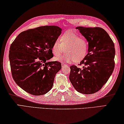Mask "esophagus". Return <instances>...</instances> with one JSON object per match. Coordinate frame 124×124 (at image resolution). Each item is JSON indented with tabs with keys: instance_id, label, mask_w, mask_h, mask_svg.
Returning a JSON list of instances; mask_svg holds the SVG:
<instances>
[{
	"instance_id": "1",
	"label": "esophagus",
	"mask_w": 124,
	"mask_h": 124,
	"mask_svg": "<svg viewBox=\"0 0 124 124\" xmlns=\"http://www.w3.org/2000/svg\"><path fill=\"white\" fill-rule=\"evenodd\" d=\"M62 67H64V66H68V65H67L65 64H62Z\"/></svg>"
}]
</instances>
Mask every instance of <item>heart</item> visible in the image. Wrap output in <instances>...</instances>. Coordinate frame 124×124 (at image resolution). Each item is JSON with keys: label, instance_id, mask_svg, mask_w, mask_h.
<instances>
[{"label": "heart", "instance_id": "1", "mask_svg": "<svg viewBox=\"0 0 124 124\" xmlns=\"http://www.w3.org/2000/svg\"><path fill=\"white\" fill-rule=\"evenodd\" d=\"M60 40H56L54 43L52 53L56 56H59L65 51L66 54L56 58V60L62 62H79L88 53V42L75 32H66L60 37Z\"/></svg>", "mask_w": 124, "mask_h": 124}]
</instances>
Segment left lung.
<instances>
[{
    "label": "left lung",
    "instance_id": "1",
    "mask_svg": "<svg viewBox=\"0 0 124 124\" xmlns=\"http://www.w3.org/2000/svg\"><path fill=\"white\" fill-rule=\"evenodd\" d=\"M76 29L88 42L89 48L80 62L84 65L83 69L70 66L69 79L78 92L94 94L106 83L114 70V44L102 28L77 27Z\"/></svg>",
    "mask_w": 124,
    "mask_h": 124
}]
</instances>
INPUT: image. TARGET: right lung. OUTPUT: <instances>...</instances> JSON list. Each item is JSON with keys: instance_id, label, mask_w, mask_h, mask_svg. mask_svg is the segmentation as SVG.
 <instances>
[{"instance_id": "add662e5", "label": "right lung", "mask_w": 124, "mask_h": 124, "mask_svg": "<svg viewBox=\"0 0 124 124\" xmlns=\"http://www.w3.org/2000/svg\"><path fill=\"white\" fill-rule=\"evenodd\" d=\"M62 31L58 26H42L21 32L11 45L12 77L26 92L39 96L52 89L62 64L48 60L53 56L52 47Z\"/></svg>"}]
</instances>
